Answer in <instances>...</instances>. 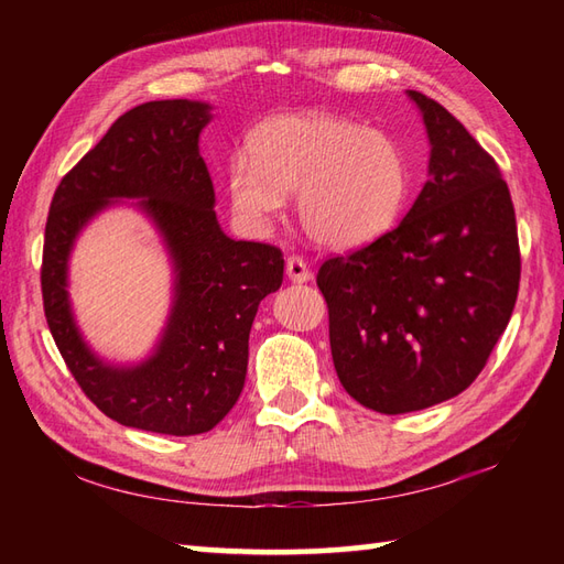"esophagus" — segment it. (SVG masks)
I'll list each match as a JSON object with an SVG mask.
<instances>
[{
	"label": "esophagus",
	"instance_id": "1",
	"mask_svg": "<svg viewBox=\"0 0 564 564\" xmlns=\"http://www.w3.org/2000/svg\"><path fill=\"white\" fill-rule=\"evenodd\" d=\"M285 275H289L293 283H307L310 279H313V273H310V267L305 263V259L297 254H291L289 259H285Z\"/></svg>",
	"mask_w": 564,
	"mask_h": 564
}]
</instances>
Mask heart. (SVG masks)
<instances>
[{"label": "heart", "mask_w": 564, "mask_h": 564, "mask_svg": "<svg viewBox=\"0 0 564 564\" xmlns=\"http://www.w3.org/2000/svg\"><path fill=\"white\" fill-rule=\"evenodd\" d=\"M249 160L227 172L232 206L269 220L295 194L303 230L332 249H356L392 230L406 200L410 172L398 142L332 113L281 116L247 140Z\"/></svg>", "instance_id": "heart-1"}]
</instances>
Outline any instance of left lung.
<instances>
[{"mask_svg": "<svg viewBox=\"0 0 564 564\" xmlns=\"http://www.w3.org/2000/svg\"><path fill=\"white\" fill-rule=\"evenodd\" d=\"M410 97L431 142L429 182L398 227L317 271L337 376L380 414L470 388L521 281L517 213L495 158L441 104Z\"/></svg>", "mask_w": 564, "mask_h": 564, "instance_id": "left-lung-1", "label": "left lung"}]
</instances>
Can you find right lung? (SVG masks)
Masks as SVG:
<instances>
[{"instance_id": "obj_1", "label": "right lung", "mask_w": 564, "mask_h": 564, "mask_svg": "<svg viewBox=\"0 0 564 564\" xmlns=\"http://www.w3.org/2000/svg\"><path fill=\"white\" fill-rule=\"evenodd\" d=\"M210 106L148 101L123 113L57 184L47 210L41 291L47 327L82 392L113 422L152 434H206L245 388L249 329L259 303L281 289L283 251L227 237L213 203L198 135ZM111 197H142L177 267L171 325L135 369L101 365L80 341L66 301L76 232Z\"/></svg>"}]
</instances>
